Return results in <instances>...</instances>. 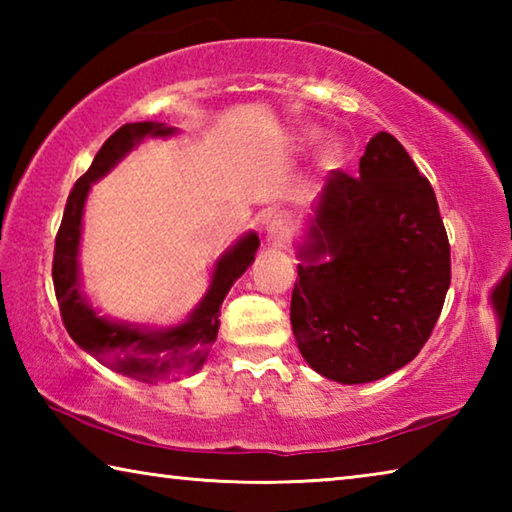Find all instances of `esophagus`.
Listing matches in <instances>:
<instances>
[{"mask_svg": "<svg viewBox=\"0 0 512 512\" xmlns=\"http://www.w3.org/2000/svg\"><path fill=\"white\" fill-rule=\"evenodd\" d=\"M291 235V219L284 212H277L273 214L271 219H268V225H266V237L271 244L275 246H282L284 241L289 239Z\"/></svg>", "mask_w": 512, "mask_h": 512, "instance_id": "obj_1", "label": "esophagus"}]
</instances>
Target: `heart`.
Instances as JSON below:
<instances>
[{
  "mask_svg": "<svg viewBox=\"0 0 512 512\" xmlns=\"http://www.w3.org/2000/svg\"><path fill=\"white\" fill-rule=\"evenodd\" d=\"M318 137H320V133L316 131V128H309V131L300 135V144H314ZM343 160H345V146L341 142H329L318 155V164L327 171L339 169Z\"/></svg>",
  "mask_w": 512,
  "mask_h": 512,
  "instance_id": "1",
  "label": "heart"
}]
</instances>
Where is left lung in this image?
Masks as SVG:
<instances>
[{"mask_svg":"<svg viewBox=\"0 0 512 512\" xmlns=\"http://www.w3.org/2000/svg\"><path fill=\"white\" fill-rule=\"evenodd\" d=\"M296 250L291 325L309 368L368 384L415 359L452 264L436 194L391 133L368 142L359 178H327Z\"/></svg>","mask_w":512,"mask_h":512,"instance_id":"8db88e82","label":"left lung"}]
</instances>
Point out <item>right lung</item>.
Returning a JSON list of instances; mask_svg holds the SVG:
<instances>
[{
    "mask_svg": "<svg viewBox=\"0 0 512 512\" xmlns=\"http://www.w3.org/2000/svg\"><path fill=\"white\" fill-rule=\"evenodd\" d=\"M178 128L160 121H135L112 133L90 169L76 180L67 198L54 253V289L65 329L81 350L92 354L103 366L142 381H160L194 372L205 363L221 325V302L228 296L248 266L255 262L259 248L257 232H246L216 259L210 287L185 320L169 327H149L115 320L90 305L81 282V235L83 212L92 185L110 173L146 137H171Z\"/></svg>",
    "mask_w": 512,
    "mask_h": 512,
    "instance_id": "1",
    "label": "right lung"
}]
</instances>
